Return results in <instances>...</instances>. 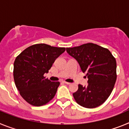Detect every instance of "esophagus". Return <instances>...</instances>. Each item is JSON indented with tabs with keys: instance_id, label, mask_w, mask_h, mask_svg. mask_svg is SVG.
I'll return each instance as SVG.
<instances>
[{
	"instance_id": "esophagus-1",
	"label": "esophagus",
	"mask_w": 129,
	"mask_h": 129,
	"mask_svg": "<svg viewBox=\"0 0 129 129\" xmlns=\"http://www.w3.org/2000/svg\"><path fill=\"white\" fill-rule=\"evenodd\" d=\"M62 83H64V84H67V85H70V83H68V82L64 81H62Z\"/></svg>"
}]
</instances>
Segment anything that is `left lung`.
I'll use <instances>...</instances> for the list:
<instances>
[{"mask_svg": "<svg viewBox=\"0 0 129 129\" xmlns=\"http://www.w3.org/2000/svg\"><path fill=\"white\" fill-rule=\"evenodd\" d=\"M67 52L78 62L86 73L88 85H78L73 94L79 105L88 109L103 104L113 90L116 81V61L107 48L93 43L67 48Z\"/></svg>", "mask_w": 129, "mask_h": 129, "instance_id": "1", "label": "left lung"}]
</instances>
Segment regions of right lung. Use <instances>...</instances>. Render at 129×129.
<instances>
[{
    "instance_id": "obj_1",
    "label": "right lung",
    "mask_w": 129,
    "mask_h": 129,
    "mask_svg": "<svg viewBox=\"0 0 129 129\" xmlns=\"http://www.w3.org/2000/svg\"><path fill=\"white\" fill-rule=\"evenodd\" d=\"M65 50L36 44L25 49L16 57L14 81L20 95L29 104L42 106L53 98L60 83L51 81L44 74L48 72L55 60Z\"/></svg>"
}]
</instances>
